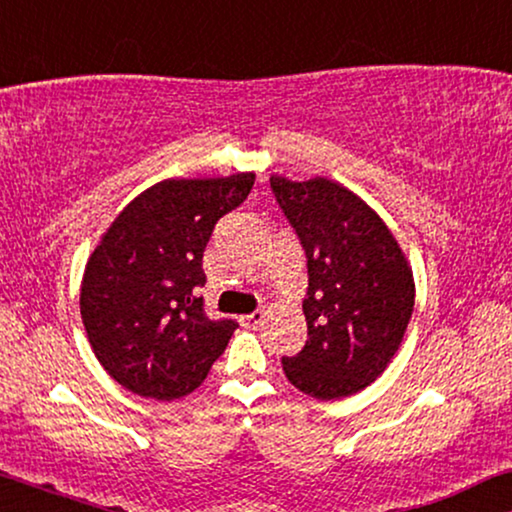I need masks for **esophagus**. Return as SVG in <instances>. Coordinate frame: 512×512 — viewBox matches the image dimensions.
<instances>
[{"label": "esophagus", "mask_w": 512, "mask_h": 512, "mask_svg": "<svg viewBox=\"0 0 512 512\" xmlns=\"http://www.w3.org/2000/svg\"><path fill=\"white\" fill-rule=\"evenodd\" d=\"M263 317H265V312L263 310H256V312H251V314H244V317L240 319L244 326H249V328H256L258 324H261L263 321Z\"/></svg>", "instance_id": "obj_1"}]
</instances>
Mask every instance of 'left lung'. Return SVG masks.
Instances as JSON below:
<instances>
[{
    "label": "left lung",
    "instance_id": "left-lung-1",
    "mask_svg": "<svg viewBox=\"0 0 512 512\" xmlns=\"http://www.w3.org/2000/svg\"><path fill=\"white\" fill-rule=\"evenodd\" d=\"M307 256V342L282 359L293 387L331 401L366 389L401 347L415 277L380 214L328 177H270Z\"/></svg>",
    "mask_w": 512,
    "mask_h": 512
}]
</instances>
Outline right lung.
I'll list each match as a JSON object with an SVG mask.
<instances>
[{"mask_svg": "<svg viewBox=\"0 0 512 512\" xmlns=\"http://www.w3.org/2000/svg\"><path fill=\"white\" fill-rule=\"evenodd\" d=\"M254 172L163 179L121 209L90 254L81 319L102 368L132 394L174 401L205 382L237 328L202 310V251Z\"/></svg>", "mask_w": 512, "mask_h": 512, "instance_id": "1", "label": "right lung"}]
</instances>
